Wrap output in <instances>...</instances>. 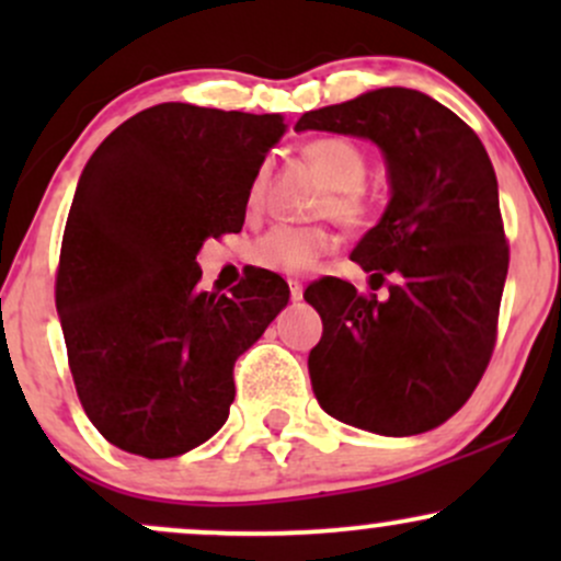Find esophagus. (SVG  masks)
<instances>
[{
  "instance_id": "1",
  "label": "esophagus",
  "mask_w": 561,
  "mask_h": 561,
  "mask_svg": "<svg viewBox=\"0 0 561 561\" xmlns=\"http://www.w3.org/2000/svg\"><path fill=\"white\" fill-rule=\"evenodd\" d=\"M289 298H293V300L302 298V285L298 279H289Z\"/></svg>"
}]
</instances>
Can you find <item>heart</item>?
<instances>
[{"label":"heart","instance_id":"obj_1","mask_svg":"<svg viewBox=\"0 0 561 561\" xmlns=\"http://www.w3.org/2000/svg\"><path fill=\"white\" fill-rule=\"evenodd\" d=\"M302 160L324 179L330 192L319 199V216H332L343 227H364L371 218V199L364 190L366 169L369 160L366 152L353 139L337 137H317L306 141L300 150ZM268 171L261 165L248 184L244 205L248 210H259L266 199ZM332 234L324 227H274L253 244V261L268 272L300 276L311 272L317 263L332 250Z\"/></svg>","mask_w":561,"mask_h":561}]
</instances>
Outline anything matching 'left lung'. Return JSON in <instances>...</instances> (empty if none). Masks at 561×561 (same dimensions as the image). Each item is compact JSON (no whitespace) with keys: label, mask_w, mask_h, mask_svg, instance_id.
<instances>
[{"label":"left lung","mask_w":561,"mask_h":561,"mask_svg":"<svg viewBox=\"0 0 561 561\" xmlns=\"http://www.w3.org/2000/svg\"><path fill=\"white\" fill-rule=\"evenodd\" d=\"M371 139L388 160L390 203L351 259L388 298L321 276L308 356L317 401L377 435H420L469 401L493 356L508 244L499 182L478 134L433 96L385 87L300 115L295 131Z\"/></svg>","instance_id":"8db88e82"}]
</instances>
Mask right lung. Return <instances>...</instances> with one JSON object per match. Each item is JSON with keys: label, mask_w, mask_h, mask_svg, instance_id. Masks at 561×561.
Instances as JSON below:
<instances>
[{"label": "right lung", "mask_w": 561, "mask_h": 561, "mask_svg": "<svg viewBox=\"0 0 561 561\" xmlns=\"http://www.w3.org/2000/svg\"><path fill=\"white\" fill-rule=\"evenodd\" d=\"M282 115L186 102L147 107L89 158L62 234L55 302L87 416L107 443L171 459L208 440L234 401V362L287 306L253 268L199 289L208 237L240 231L244 195Z\"/></svg>", "instance_id": "obj_1"}]
</instances>
